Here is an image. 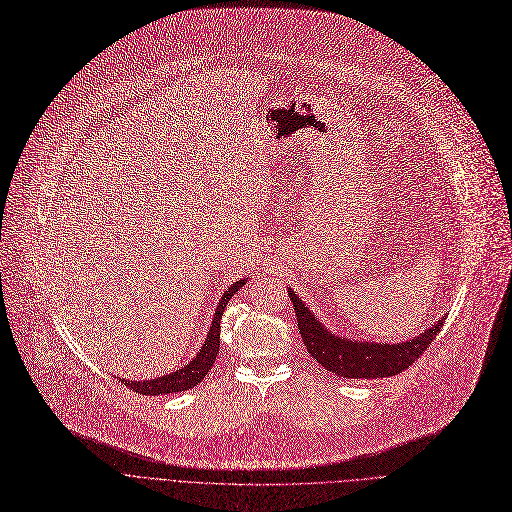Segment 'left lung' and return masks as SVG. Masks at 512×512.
<instances>
[{
	"mask_svg": "<svg viewBox=\"0 0 512 512\" xmlns=\"http://www.w3.org/2000/svg\"><path fill=\"white\" fill-rule=\"evenodd\" d=\"M288 297L294 313H297L299 332L309 355L321 367L336 373L338 378L348 380H378L405 371L425 353V348H429L446 319L440 317L432 328L407 342L353 340L334 334L321 324L319 317L305 305V301L299 299V294H294L292 288H288Z\"/></svg>",
	"mask_w": 512,
	"mask_h": 512,
	"instance_id": "8db88e82",
	"label": "left lung"
}]
</instances>
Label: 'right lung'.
Segmentation results:
<instances>
[{"label":"right lung","instance_id":"add662e5","mask_svg":"<svg viewBox=\"0 0 512 512\" xmlns=\"http://www.w3.org/2000/svg\"><path fill=\"white\" fill-rule=\"evenodd\" d=\"M247 284V278L236 280L230 288L224 290L222 299L218 303V309L213 313V321L209 326V334L199 348V353L193 357V361H188L184 367L159 375V378L153 380H141V382H132V380H122L130 390L145 394V396H159V394H172V392H182L188 388H195L199 382H203L205 375L215 363V357H218L220 351V324H222V315L228 305V301L234 297V294Z\"/></svg>","mask_w":512,"mask_h":512}]
</instances>
